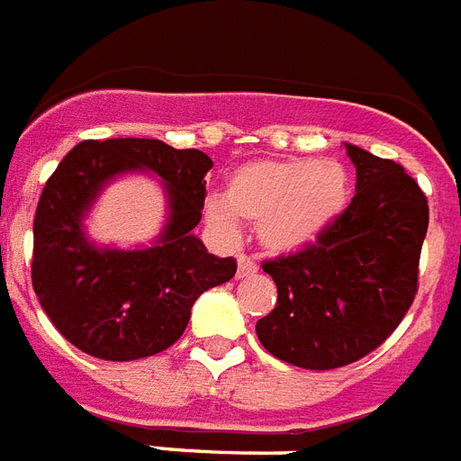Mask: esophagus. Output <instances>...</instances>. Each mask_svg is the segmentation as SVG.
Masks as SVG:
<instances>
[{
  "instance_id": "esophagus-1",
  "label": "esophagus",
  "mask_w": 461,
  "mask_h": 461,
  "mask_svg": "<svg viewBox=\"0 0 461 461\" xmlns=\"http://www.w3.org/2000/svg\"><path fill=\"white\" fill-rule=\"evenodd\" d=\"M258 273V266H256V260L251 256H246V253H239V270L237 277L239 280H244V277H251V275Z\"/></svg>"
}]
</instances>
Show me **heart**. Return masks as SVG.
<instances>
[{
	"label": "heart",
	"mask_w": 461,
	"mask_h": 461,
	"mask_svg": "<svg viewBox=\"0 0 461 461\" xmlns=\"http://www.w3.org/2000/svg\"><path fill=\"white\" fill-rule=\"evenodd\" d=\"M349 201V176L335 159H256L237 167L224 201L208 203L210 222L237 230V217L258 227L260 244L273 253L313 246Z\"/></svg>",
	"instance_id": "1"
}]
</instances>
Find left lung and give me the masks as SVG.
I'll use <instances>...</instances> for the list:
<instances>
[{
    "instance_id": "1",
    "label": "left lung",
    "mask_w": 461,
    "mask_h": 461,
    "mask_svg": "<svg viewBox=\"0 0 461 461\" xmlns=\"http://www.w3.org/2000/svg\"><path fill=\"white\" fill-rule=\"evenodd\" d=\"M357 195L313 246L266 260L277 303L260 344L299 368L354 364L393 335L419 292L429 201L404 167L349 146Z\"/></svg>"
}]
</instances>
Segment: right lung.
Masks as SVG:
<instances>
[{"label": "right lung", "mask_w": 461, "mask_h": 461, "mask_svg": "<svg viewBox=\"0 0 461 461\" xmlns=\"http://www.w3.org/2000/svg\"><path fill=\"white\" fill-rule=\"evenodd\" d=\"M212 159L158 139L83 140L47 179L32 220V289L52 325L90 357L133 361L172 347L195 299L230 282L237 260L217 258L194 234ZM148 168L166 181L170 220L139 252L97 249L80 220L117 173Z\"/></svg>", "instance_id": "add662e5"}]
</instances>
